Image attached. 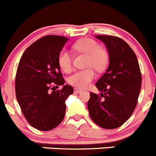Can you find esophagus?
<instances>
[{
    "instance_id": "1",
    "label": "esophagus",
    "mask_w": 156,
    "mask_h": 156,
    "mask_svg": "<svg viewBox=\"0 0 156 156\" xmlns=\"http://www.w3.org/2000/svg\"><path fill=\"white\" fill-rule=\"evenodd\" d=\"M83 92V90H82V89H78V88H75V89H74V92H75V93L79 94V93H80V92Z\"/></svg>"
}]
</instances>
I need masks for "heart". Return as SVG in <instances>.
I'll return each mask as SVG.
<instances>
[{"instance_id": "obj_1", "label": "heart", "mask_w": 156, "mask_h": 156, "mask_svg": "<svg viewBox=\"0 0 156 156\" xmlns=\"http://www.w3.org/2000/svg\"><path fill=\"white\" fill-rule=\"evenodd\" d=\"M73 48L79 52L87 55L86 66L92 67L96 70H102L108 62V55L105 49L100 48L96 41L91 38H85L75 43ZM58 64L64 72H70L73 65V57L68 51H61L58 56ZM95 77V73L92 68L79 70L68 78L70 85L80 89H86Z\"/></svg>"}]
</instances>
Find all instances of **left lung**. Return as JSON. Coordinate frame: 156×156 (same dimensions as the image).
Instances as JSON below:
<instances>
[{
	"label": "left lung",
	"mask_w": 156,
	"mask_h": 156,
	"mask_svg": "<svg viewBox=\"0 0 156 156\" xmlns=\"http://www.w3.org/2000/svg\"><path fill=\"white\" fill-rule=\"evenodd\" d=\"M105 44L109 65L95 83L100 95L90 93L87 107L91 119L105 129L121 127L137 104L142 76L138 60L126 41L112 35H96Z\"/></svg>",
	"instance_id": "left-lung-1"
}]
</instances>
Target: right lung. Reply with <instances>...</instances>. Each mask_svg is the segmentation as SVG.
<instances>
[{"instance_id":"obj_1","label":"right lung","mask_w":156,"mask_h":156,"mask_svg":"<svg viewBox=\"0 0 156 156\" xmlns=\"http://www.w3.org/2000/svg\"><path fill=\"white\" fill-rule=\"evenodd\" d=\"M67 41L59 35L42 37L26 49L20 61L15 82L16 99L29 124L37 130H51L59 125L65 115L66 99L73 93V87L64 84L58 64ZM52 84L63 85L62 89L51 93Z\"/></svg>"}]
</instances>
